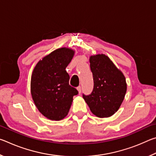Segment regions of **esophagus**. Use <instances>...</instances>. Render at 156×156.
<instances>
[{
    "instance_id": "obj_1",
    "label": "esophagus",
    "mask_w": 156,
    "mask_h": 156,
    "mask_svg": "<svg viewBox=\"0 0 156 156\" xmlns=\"http://www.w3.org/2000/svg\"><path fill=\"white\" fill-rule=\"evenodd\" d=\"M77 89H78V91L79 94H81V87L80 85H79L78 87H77Z\"/></svg>"
}]
</instances>
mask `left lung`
I'll return each mask as SVG.
<instances>
[{"label":"left lung","mask_w":156,"mask_h":156,"mask_svg":"<svg viewBox=\"0 0 156 156\" xmlns=\"http://www.w3.org/2000/svg\"><path fill=\"white\" fill-rule=\"evenodd\" d=\"M94 89L83 94L91 112L99 118L112 116L120 107L126 91L125 78L107 56L98 54L89 59Z\"/></svg>","instance_id":"left-lung-1"}]
</instances>
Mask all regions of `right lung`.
<instances>
[{"mask_svg":"<svg viewBox=\"0 0 156 156\" xmlns=\"http://www.w3.org/2000/svg\"><path fill=\"white\" fill-rule=\"evenodd\" d=\"M74 54L73 50L60 48L40 60L31 80V93L42 114L52 120H60L68 114L73 97L78 91L69 83L65 69Z\"/></svg>","mask_w":156,"mask_h":156,"instance_id":"obj_1","label":"right lung"}]
</instances>
